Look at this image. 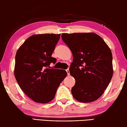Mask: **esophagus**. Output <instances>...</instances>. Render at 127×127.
I'll use <instances>...</instances> for the list:
<instances>
[{
  "label": "esophagus",
  "instance_id": "obj_1",
  "mask_svg": "<svg viewBox=\"0 0 127 127\" xmlns=\"http://www.w3.org/2000/svg\"><path fill=\"white\" fill-rule=\"evenodd\" d=\"M66 71H67V74H68V75L69 76V74H70V73H69V69H66Z\"/></svg>",
  "mask_w": 127,
  "mask_h": 127
}]
</instances>
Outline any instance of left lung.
Instances as JSON below:
<instances>
[{
  "label": "left lung",
  "instance_id": "left-lung-1",
  "mask_svg": "<svg viewBox=\"0 0 127 127\" xmlns=\"http://www.w3.org/2000/svg\"><path fill=\"white\" fill-rule=\"evenodd\" d=\"M62 38L73 57L69 68L75 79L72 95L82 103L95 101L103 94L113 75L111 51L94 33H63Z\"/></svg>",
  "mask_w": 127,
  "mask_h": 127
}]
</instances>
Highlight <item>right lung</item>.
Segmentation results:
<instances>
[{
	"label": "right lung",
	"instance_id": "add662e5",
	"mask_svg": "<svg viewBox=\"0 0 127 127\" xmlns=\"http://www.w3.org/2000/svg\"><path fill=\"white\" fill-rule=\"evenodd\" d=\"M60 36L53 33L34 34L25 40L16 54V80L24 93L37 103L51 101L67 75L65 70L49 67L56 62L51 55Z\"/></svg>",
	"mask_w": 127,
	"mask_h": 127
}]
</instances>
